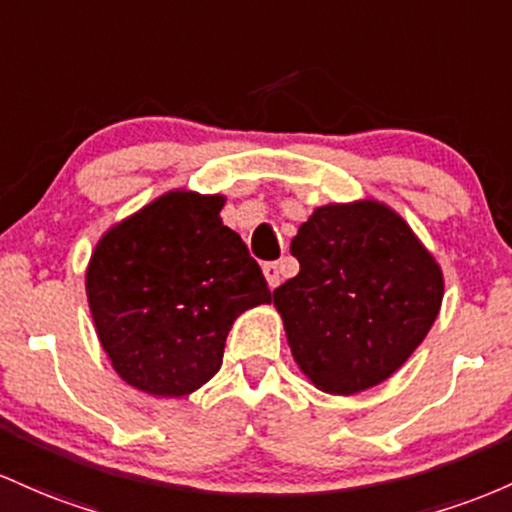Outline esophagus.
<instances>
[{
  "label": "esophagus",
  "instance_id": "obj_1",
  "mask_svg": "<svg viewBox=\"0 0 512 512\" xmlns=\"http://www.w3.org/2000/svg\"><path fill=\"white\" fill-rule=\"evenodd\" d=\"M263 275H266V283H268V287H271V290H275V287L280 285L278 263H266V266H263Z\"/></svg>",
  "mask_w": 512,
  "mask_h": 512
}]
</instances>
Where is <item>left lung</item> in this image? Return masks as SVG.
Masks as SVG:
<instances>
[{
    "mask_svg": "<svg viewBox=\"0 0 512 512\" xmlns=\"http://www.w3.org/2000/svg\"><path fill=\"white\" fill-rule=\"evenodd\" d=\"M290 254L300 273L273 290V304L292 358L321 392L350 396L389 380L438 319L440 263L382 200L314 208Z\"/></svg>",
    "mask_w": 512,
    "mask_h": 512,
    "instance_id": "8db88e82",
    "label": "left lung"
}]
</instances>
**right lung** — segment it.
<instances>
[{
	"instance_id": "obj_1",
	"label": "right lung",
	"mask_w": 512,
	"mask_h": 512,
	"mask_svg": "<svg viewBox=\"0 0 512 512\" xmlns=\"http://www.w3.org/2000/svg\"><path fill=\"white\" fill-rule=\"evenodd\" d=\"M220 193L159 195L101 234L86 300L111 367L137 392L181 399L217 375L237 317L271 302Z\"/></svg>"
}]
</instances>
